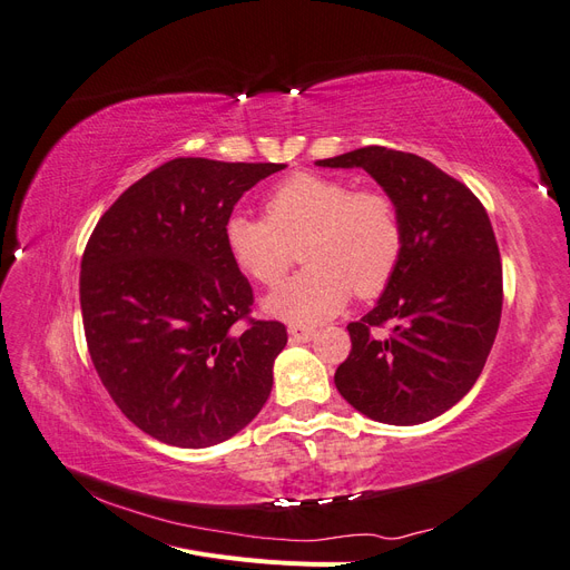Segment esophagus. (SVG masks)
Wrapping results in <instances>:
<instances>
[{
	"label": "esophagus",
	"mask_w": 570,
	"mask_h": 570,
	"mask_svg": "<svg viewBox=\"0 0 570 570\" xmlns=\"http://www.w3.org/2000/svg\"><path fill=\"white\" fill-rule=\"evenodd\" d=\"M316 337L314 327H304V325H289V340L292 342H312Z\"/></svg>",
	"instance_id": "1"
}]
</instances>
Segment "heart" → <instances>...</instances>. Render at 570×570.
<instances>
[{"instance_id": "obj_1", "label": "heart", "mask_w": 570, "mask_h": 570, "mask_svg": "<svg viewBox=\"0 0 570 570\" xmlns=\"http://www.w3.org/2000/svg\"><path fill=\"white\" fill-rule=\"evenodd\" d=\"M233 264L258 285L281 283L302 245L308 266L264 299V308L297 325L335 316L354 292L368 299L394 278L404 228L394 202L321 174H295L273 187L266 218L235 212L223 223Z\"/></svg>"}]
</instances>
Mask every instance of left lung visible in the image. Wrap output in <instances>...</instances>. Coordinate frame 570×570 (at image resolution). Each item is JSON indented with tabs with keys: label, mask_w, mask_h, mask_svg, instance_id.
<instances>
[{
	"label": "left lung",
	"mask_w": 570,
	"mask_h": 570,
	"mask_svg": "<svg viewBox=\"0 0 570 570\" xmlns=\"http://www.w3.org/2000/svg\"><path fill=\"white\" fill-rule=\"evenodd\" d=\"M316 164L364 168L404 228L394 278L371 312L347 325L352 352L335 385L373 421H433L475 385L502 318V262L485 206L416 154L361 147ZM381 324L391 335L373 338L370 327Z\"/></svg>",
	"instance_id": "obj_1"
}]
</instances>
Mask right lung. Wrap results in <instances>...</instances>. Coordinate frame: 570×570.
<instances>
[{
	"label": "right lung",
	"instance_id": "1",
	"mask_svg": "<svg viewBox=\"0 0 570 570\" xmlns=\"http://www.w3.org/2000/svg\"><path fill=\"white\" fill-rule=\"evenodd\" d=\"M285 164L168 161L99 218L80 264L92 364L116 406L154 440L199 450L239 433L273 387L287 344L278 321H249L252 287L223 223Z\"/></svg>",
	"mask_w": 570,
	"mask_h": 570
}]
</instances>
